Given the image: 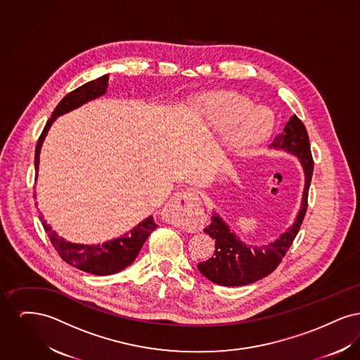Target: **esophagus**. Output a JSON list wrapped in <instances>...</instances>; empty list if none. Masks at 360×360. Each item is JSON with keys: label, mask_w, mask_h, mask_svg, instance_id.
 Returning <instances> with one entry per match:
<instances>
[{"label": "esophagus", "mask_w": 360, "mask_h": 360, "mask_svg": "<svg viewBox=\"0 0 360 360\" xmlns=\"http://www.w3.org/2000/svg\"><path fill=\"white\" fill-rule=\"evenodd\" d=\"M201 206V201L194 191L185 190L176 193L169 202L167 209L175 217V220L182 225H186L191 220V214L198 210Z\"/></svg>", "instance_id": "esophagus-1"}]
</instances>
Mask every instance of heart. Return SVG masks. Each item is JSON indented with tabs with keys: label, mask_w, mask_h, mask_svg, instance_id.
<instances>
[{
	"label": "heart",
	"mask_w": 360,
	"mask_h": 360,
	"mask_svg": "<svg viewBox=\"0 0 360 360\" xmlns=\"http://www.w3.org/2000/svg\"><path fill=\"white\" fill-rule=\"evenodd\" d=\"M201 112L217 131H226L225 147L233 156L251 154L274 132V115L236 91L214 90L197 98Z\"/></svg>",
	"instance_id": "1"
}]
</instances>
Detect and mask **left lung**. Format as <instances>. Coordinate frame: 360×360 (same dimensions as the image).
Masks as SVG:
<instances>
[{"instance_id": "1", "label": "left lung", "mask_w": 360, "mask_h": 360, "mask_svg": "<svg viewBox=\"0 0 360 360\" xmlns=\"http://www.w3.org/2000/svg\"><path fill=\"white\" fill-rule=\"evenodd\" d=\"M270 147L285 150L300 158L305 172V190L300 213L294 224L274 243L264 247L245 245L214 213L204 229L216 243L214 254L198 263V270L209 281L221 286H243L271 274L279 266L295 239L308 209L309 186L313 175V156L304 122L292 116L282 134L275 136Z\"/></svg>"}]
</instances>
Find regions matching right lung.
Listing matches in <instances>:
<instances>
[{"label":"right lung","mask_w":360,"mask_h":360,"mask_svg":"<svg viewBox=\"0 0 360 360\" xmlns=\"http://www.w3.org/2000/svg\"><path fill=\"white\" fill-rule=\"evenodd\" d=\"M108 82H109V75L106 74L70 91L69 94L56 105L55 110L52 112L51 117L47 121L36 144V151H34L36 174L39 170L40 148L44 137L49 132V128L51 127L52 121L55 120L58 116L68 113L87 101L103 96L106 91ZM43 226H44V231L49 233L52 245L59 254V257H62L66 263H69L70 266H74L90 274L110 275L124 270L127 266H129L135 260L144 241L151 235V232L158 225L155 224L154 217L150 216L143 223L135 226L129 233H125L119 239L103 243V245H84V244L69 243L59 238L46 221H43Z\"/></svg>","instance_id":"right-lung-1"}]
</instances>
